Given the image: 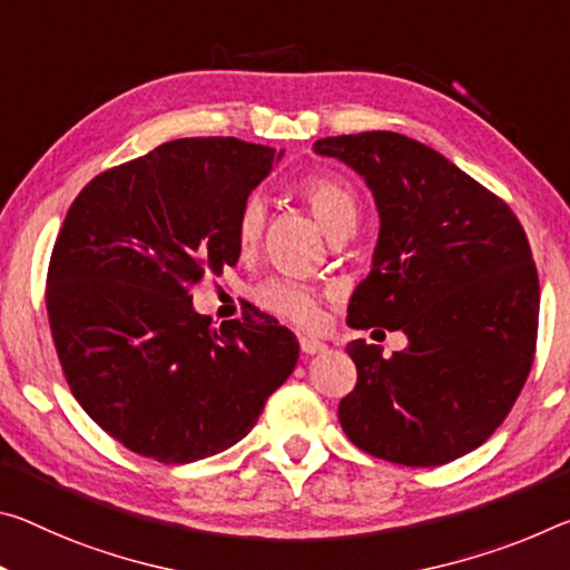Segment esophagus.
Listing matches in <instances>:
<instances>
[{
	"instance_id": "34e87169",
	"label": "esophagus",
	"mask_w": 570,
	"mask_h": 570,
	"mask_svg": "<svg viewBox=\"0 0 570 570\" xmlns=\"http://www.w3.org/2000/svg\"><path fill=\"white\" fill-rule=\"evenodd\" d=\"M299 347H302L304 355H317V352L327 350V345H324V342L312 340V337H302V340H299Z\"/></svg>"
}]
</instances>
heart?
<instances>
[{
    "mask_svg": "<svg viewBox=\"0 0 570 570\" xmlns=\"http://www.w3.org/2000/svg\"><path fill=\"white\" fill-rule=\"evenodd\" d=\"M296 197L309 207L314 218L327 230L330 238H337L342 233H352L357 225V195L345 179L332 175H312L296 185ZM268 223V207L264 197L250 195L240 205L236 218V246L248 256L264 240ZM258 304L264 309L278 314L302 327H312L317 322L320 302L317 292L309 284L294 282V278H268L256 292Z\"/></svg>",
    "mask_w": 570,
    "mask_h": 570,
    "instance_id": "1",
    "label": "heart"
}]
</instances>
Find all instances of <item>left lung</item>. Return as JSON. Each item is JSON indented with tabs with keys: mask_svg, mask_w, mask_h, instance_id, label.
I'll return each instance as SVG.
<instances>
[{
	"mask_svg": "<svg viewBox=\"0 0 570 570\" xmlns=\"http://www.w3.org/2000/svg\"><path fill=\"white\" fill-rule=\"evenodd\" d=\"M314 151L355 169L381 215L347 324L409 337L393 357L350 342L357 385L340 401L342 431L393 464L454 462L504 421L535 357L540 286L525 230L508 203L403 134L327 137Z\"/></svg>",
	"mask_w": 570,
	"mask_h": 570,
	"instance_id": "left-lung-1",
	"label": "left lung"
}]
</instances>
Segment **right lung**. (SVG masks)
<instances>
[{"label": "right lung", "mask_w": 570, "mask_h": 570, "mask_svg": "<svg viewBox=\"0 0 570 570\" xmlns=\"http://www.w3.org/2000/svg\"><path fill=\"white\" fill-rule=\"evenodd\" d=\"M282 151L175 139L80 189L50 256L48 320L70 393L139 456L187 464L256 426L299 360L276 320H213L193 286L236 266V218Z\"/></svg>", "instance_id": "obj_1"}]
</instances>
